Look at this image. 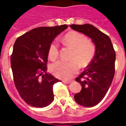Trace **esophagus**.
<instances>
[{
    "instance_id": "34e87169",
    "label": "esophagus",
    "mask_w": 126,
    "mask_h": 126,
    "mask_svg": "<svg viewBox=\"0 0 126 126\" xmlns=\"http://www.w3.org/2000/svg\"><path fill=\"white\" fill-rule=\"evenodd\" d=\"M63 83H65V84H70V83H71V81H67V80H63Z\"/></svg>"
}]
</instances>
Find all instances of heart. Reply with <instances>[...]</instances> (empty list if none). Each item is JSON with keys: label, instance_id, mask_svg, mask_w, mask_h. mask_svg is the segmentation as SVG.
I'll list each match as a JSON object with an SVG mask.
<instances>
[{"label": "heart", "instance_id": "1", "mask_svg": "<svg viewBox=\"0 0 126 126\" xmlns=\"http://www.w3.org/2000/svg\"><path fill=\"white\" fill-rule=\"evenodd\" d=\"M64 42L67 46L74 49L71 61H58L50 66V71L55 76L61 79L71 78L79 69L80 66L88 65L95 53L94 45L88 41L82 33L77 32H70L64 37ZM59 55V44L57 41L52 42L48 48V57L55 60ZM78 62V63L77 62Z\"/></svg>", "mask_w": 126, "mask_h": 126}]
</instances>
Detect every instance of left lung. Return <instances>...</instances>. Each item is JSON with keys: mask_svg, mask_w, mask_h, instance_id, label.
<instances>
[{"mask_svg": "<svg viewBox=\"0 0 126 126\" xmlns=\"http://www.w3.org/2000/svg\"><path fill=\"white\" fill-rule=\"evenodd\" d=\"M70 27L90 38L96 47L93 60L76 78L82 90L74 95V99L80 105L94 107L103 100L113 79L115 52L110 38L93 25L73 24Z\"/></svg>", "mask_w": 126, "mask_h": 126, "instance_id": "left-lung-1", "label": "left lung"}]
</instances>
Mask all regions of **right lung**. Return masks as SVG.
I'll list each match as a JSON object with an SVG mask.
<instances>
[{
    "label": "right lung",
    "mask_w": 126,
    "mask_h": 126,
    "mask_svg": "<svg viewBox=\"0 0 126 126\" xmlns=\"http://www.w3.org/2000/svg\"><path fill=\"white\" fill-rule=\"evenodd\" d=\"M67 28V25L40 27L16 40L11 65L18 93L28 105L42 108L54 99L53 85L59 82L47 71L48 48L56 36Z\"/></svg>",
    "instance_id": "1"
}]
</instances>
